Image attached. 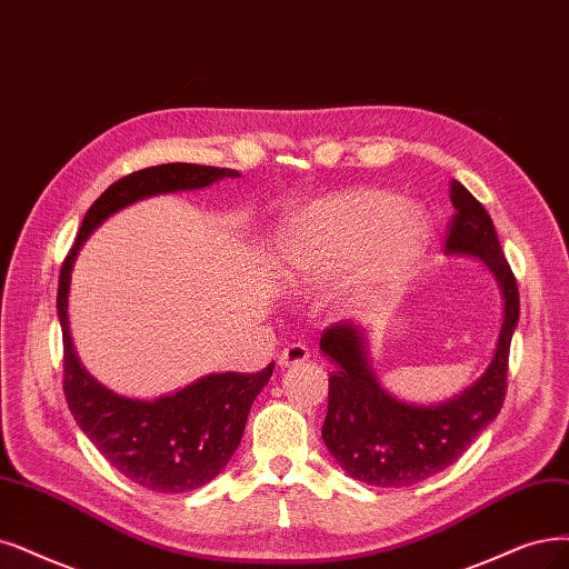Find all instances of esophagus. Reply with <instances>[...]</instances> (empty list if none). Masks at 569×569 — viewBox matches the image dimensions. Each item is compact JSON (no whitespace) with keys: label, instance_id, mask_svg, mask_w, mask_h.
<instances>
[{"label":"esophagus","instance_id":"1","mask_svg":"<svg viewBox=\"0 0 569 569\" xmlns=\"http://www.w3.org/2000/svg\"><path fill=\"white\" fill-rule=\"evenodd\" d=\"M307 359H309V347L302 345V342H292V345H288V347L281 351L279 363L288 368V366H300V363H305Z\"/></svg>","mask_w":569,"mask_h":569}]
</instances>
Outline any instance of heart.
<instances>
[{
  "mask_svg": "<svg viewBox=\"0 0 569 569\" xmlns=\"http://www.w3.org/2000/svg\"><path fill=\"white\" fill-rule=\"evenodd\" d=\"M433 243V220L422 206L380 189H347L296 210L279 231L277 273L292 288L340 279L332 307L363 317L398 298Z\"/></svg>",
  "mask_w": 569,
  "mask_h": 569,
  "instance_id": "heart-1",
  "label": "heart"
}]
</instances>
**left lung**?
<instances>
[{
    "instance_id": "8db88e82",
    "label": "left lung",
    "mask_w": 569,
    "mask_h": 569,
    "mask_svg": "<svg viewBox=\"0 0 569 569\" xmlns=\"http://www.w3.org/2000/svg\"><path fill=\"white\" fill-rule=\"evenodd\" d=\"M455 220L448 256H471L490 269L503 302L492 361L478 380L443 403L415 406L391 396L370 366V332L351 321L330 326L321 351L335 363L328 380V415L321 436L335 461L372 488H408L448 469L499 415L507 393L511 338L520 300L488 210L452 180Z\"/></svg>"
}]
</instances>
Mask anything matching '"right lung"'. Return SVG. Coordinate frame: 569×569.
I'll list each match as a JSON object with an SVG mask.
<instances>
[{
  "label": "right lung",
  "mask_w": 569,
  "mask_h": 569,
  "mask_svg": "<svg viewBox=\"0 0 569 569\" xmlns=\"http://www.w3.org/2000/svg\"><path fill=\"white\" fill-rule=\"evenodd\" d=\"M239 171L197 163H161L110 184L83 216L77 241L62 262L58 281V321L62 330V389L79 429L110 465L154 492H189L213 480L237 452L252 401L269 382L264 370L213 372L154 401L126 398L102 387L81 366L70 338L68 298L79 250L117 210L157 194L203 189Z\"/></svg>",
  "instance_id": "1"
}]
</instances>
